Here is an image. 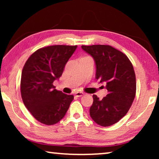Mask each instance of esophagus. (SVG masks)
<instances>
[{"instance_id": "34e87169", "label": "esophagus", "mask_w": 159, "mask_h": 159, "mask_svg": "<svg viewBox=\"0 0 159 159\" xmlns=\"http://www.w3.org/2000/svg\"><path fill=\"white\" fill-rule=\"evenodd\" d=\"M83 95H84V93H83V92H77L75 93V95H76V97H81Z\"/></svg>"}]
</instances>
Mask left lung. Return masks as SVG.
I'll return each mask as SVG.
<instances>
[{"instance_id": "8db88e82", "label": "left lung", "mask_w": 159, "mask_h": 159, "mask_svg": "<svg viewBox=\"0 0 159 159\" xmlns=\"http://www.w3.org/2000/svg\"><path fill=\"white\" fill-rule=\"evenodd\" d=\"M96 65V79L104 83L108 91L100 100L93 95L90 108L92 119L107 127L115 124L127 114L136 93V79L131 61L125 54L107 45H82Z\"/></svg>"}]
</instances>
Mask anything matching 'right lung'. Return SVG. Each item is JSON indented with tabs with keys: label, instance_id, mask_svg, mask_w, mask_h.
I'll return each mask as SVG.
<instances>
[{
	"label": "right lung",
	"instance_id": "1",
	"mask_svg": "<svg viewBox=\"0 0 159 159\" xmlns=\"http://www.w3.org/2000/svg\"><path fill=\"white\" fill-rule=\"evenodd\" d=\"M77 45H51L40 48L29 57L21 77V95L32 116L43 124L51 125L62 119L74 99L55 89L59 79Z\"/></svg>",
	"mask_w": 159,
	"mask_h": 159
}]
</instances>
